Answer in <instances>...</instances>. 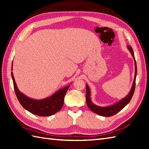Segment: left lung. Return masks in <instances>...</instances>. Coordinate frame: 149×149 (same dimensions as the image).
<instances>
[{"label":"left lung","instance_id":"8db88e82","mask_svg":"<svg viewBox=\"0 0 149 149\" xmlns=\"http://www.w3.org/2000/svg\"><path fill=\"white\" fill-rule=\"evenodd\" d=\"M129 50H130L131 53L132 54V56L134 59V63H135V76H134V79L133 82V84H132V87L131 88V90L130 93H129L127 97H125L124 99H122L118 102L116 104H114L113 106H108V107H99L95 106V104L92 103L90 99V91L89 87H88V85H86V102L88 107L93 112L95 113L97 115H99L103 116H111L114 115H115L117 113H118L120 110H122L123 107H124L127 104L130 102L132 96H133V94L135 90V86H136V74H137V67H136V62L135 58H134V54L133 50L132 48L130 46H127Z\"/></svg>","mask_w":149,"mask_h":149}]
</instances>
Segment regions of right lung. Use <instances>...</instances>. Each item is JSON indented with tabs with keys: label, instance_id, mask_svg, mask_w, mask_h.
Here are the masks:
<instances>
[{
	"label": "right lung",
	"instance_id": "right-lung-1",
	"mask_svg": "<svg viewBox=\"0 0 149 149\" xmlns=\"http://www.w3.org/2000/svg\"><path fill=\"white\" fill-rule=\"evenodd\" d=\"M14 89L17 99L24 108L30 113L40 116H51L59 111L64 103V97L70 85L57 91L49 98L44 100H34L24 95L18 90L15 83L13 74L11 72Z\"/></svg>",
	"mask_w": 149,
	"mask_h": 149
}]
</instances>
